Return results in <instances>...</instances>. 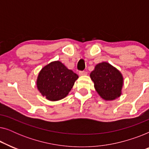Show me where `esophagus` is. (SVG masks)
Listing matches in <instances>:
<instances>
[{
    "label": "esophagus",
    "instance_id": "34e87169",
    "mask_svg": "<svg viewBox=\"0 0 149 149\" xmlns=\"http://www.w3.org/2000/svg\"><path fill=\"white\" fill-rule=\"evenodd\" d=\"M87 74V72L86 71H79V74L80 75V76H83V75H86Z\"/></svg>",
    "mask_w": 149,
    "mask_h": 149
}]
</instances>
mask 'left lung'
<instances>
[{"label":"left lung","mask_w":149,"mask_h":149,"mask_svg":"<svg viewBox=\"0 0 149 149\" xmlns=\"http://www.w3.org/2000/svg\"><path fill=\"white\" fill-rule=\"evenodd\" d=\"M90 78L100 96L107 101L121 96L123 77L121 72L109 63L97 64L90 73Z\"/></svg>","instance_id":"obj_1"}]
</instances>
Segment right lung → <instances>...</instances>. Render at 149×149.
<instances>
[{
    "instance_id": "1",
    "label": "right lung",
    "mask_w": 149,
    "mask_h": 149,
    "mask_svg": "<svg viewBox=\"0 0 149 149\" xmlns=\"http://www.w3.org/2000/svg\"><path fill=\"white\" fill-rule=\"evenodd\" d=\"M79 76L60 61L46 65L36 79L38 90L50 101H58L67 96Z\"/></svg>"
}]
</instances>
